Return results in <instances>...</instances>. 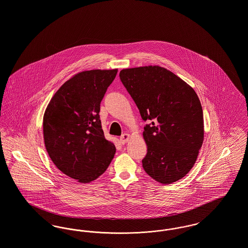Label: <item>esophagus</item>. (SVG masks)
<instances>
[{
  "mask_svg": "<svg viewBox=\"0 0 248 248\" xmlns=\"http://www.w3.org/2000/svg\"><path fill=\"white\" fill-rule=\"evenodd\" d=\"M130 140V135L129 134H124L121 138H120V142L122 143V144H125L126 142Z\"/></svg>",
  "mask_w": 248,
  "mask_h": 248,
  "instance_id": "34e87169",
  "label": "esophagus"
}]
</instances>
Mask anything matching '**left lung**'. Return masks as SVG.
Masks as SVG:
<instances>
[{"mask_svg":"<svg viewBox=\"0 0 248 248\" xmlns=\"http://www.w3.org/2000/svg\"><path fill=\"white\" fill-rule=\"evenodd\" d=\"M120 79L139 108L148 153L145 172L162 184L185 177L203 141V114L193 88L172 71L144 66L120 71Z\"/></svg>","mask_w":248,"mask_h":248,"instance_id":"8db88e82","label":"left lung"}]
</instances>
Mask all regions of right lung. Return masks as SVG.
<instances>
[{
	"label": "right lung",
	"instance_id": "right-lung-1",
	"mask_svg": "<svg viewBox=\"0 0 248 248\" xmlns=\"http://www.w3.org/2000/svg\"><path fill=\"white\" fill-rule=\"evenodd\" d=\"M117 69L81 71L63 83L44 114V140L54 165L80 183L94 181L112 161L116 148L107 140L100 102Z\"/></svg>",
	"mask_w": 248,
	"mask_h": 248
}]
</instances>
